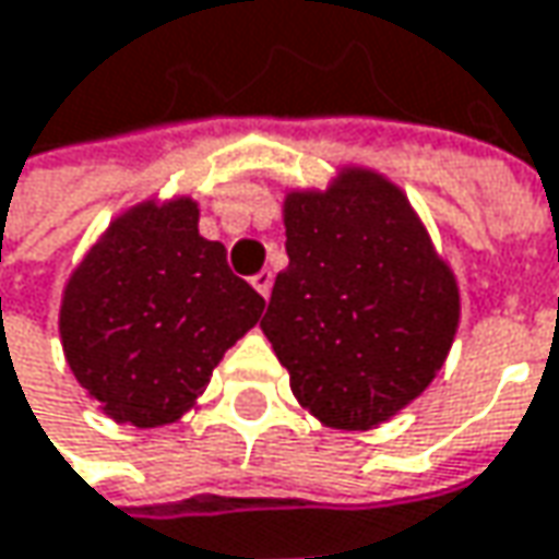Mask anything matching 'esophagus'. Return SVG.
<instances>
[{"mask_svg": "<svg viewBox=\"0 0 559 559\" xmlns=\"http://www.w3.org/2000/svg\"><path fill=\"white\" fill-rule=\"evenodd\" d=\"M251 286H254L258 293L264 295V298H270V289H273V273H270V270H261V273H254V276H251Z\"/></svg>", "mask_w": 559, "mask_h": 559, "instance_id": "1", "label": "esophagus"}]
</instances>
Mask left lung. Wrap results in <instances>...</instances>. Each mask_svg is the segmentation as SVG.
I'll return each instance as SVG.
<instances>
[{
  "label": "left lung",
  "mask_w": 559,
  "mask_h": 559,
  "mask_svg": "<svg viewBox=\"0 0 559 559\" xmlns=\"http://www.w3.org/2000/svg\"><path fill=\"white\" fill-rule=\"evenodd\" d=\"M289 266L261 330L321 425L368 431L418 400L460 326V286L400 185L346 166L283 204Z\"/></svg>",
  "instance_id": "obj_1"
}]
</instances>
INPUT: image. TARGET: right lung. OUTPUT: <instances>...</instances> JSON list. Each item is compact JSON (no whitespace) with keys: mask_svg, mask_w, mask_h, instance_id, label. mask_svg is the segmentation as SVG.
Segmentation results:
<instances>
[{"mask_svg":"<svg viewBox=\"0 0 559 559\" xmlns=\"http://www.w3.org/2000/svg\"><path fill=\"white\" fill-rule=\"evenodd\" d=\"M264 298L198 233V204L173 198L119 213L74 266L59 336L74 380L119 425L163 428L207 390L213 368Z\"/></svg>","mask_w":559,"mask_h":559,"instance_id":"add662e5","label":"right lung"}]
</instances>
